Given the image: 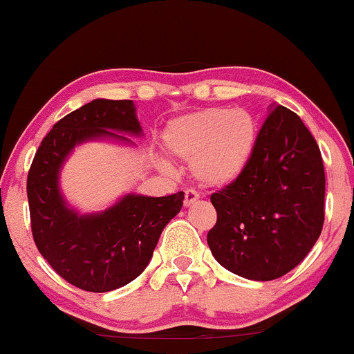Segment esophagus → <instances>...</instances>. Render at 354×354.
Here are the masks:
<instances>
[{
    "instance_id": "1",
    "label": "esophagus",
    "mask_w": 354,
    "mask_h": 354,
    "mask_svg": "<svg viewBox=\"0 0 354 354\" xmlns=\"http://www.w3.org/2000/svg\"><path fill=\"white\" fill-rule=\"evenodd\" d=\"M198 200H200V194H198L196 191H193V189L185 191V206L186 208H188V206H193L194 203H198Z\"/></svg>"
}]
</instances>
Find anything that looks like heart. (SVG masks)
Wrapping results in <instances>:
<instances>
[{"mask_svg": "<svg viewBox=\"0 0 354 354\" xmlns=\"http://www.w3.org/2000/svg\"><path fill=\"white\" fill-rule=\"evenodd\" d=\"M165 149L189 161L191 176L205 188H226L243 176L258 145V123L245 108H205L165 128Z\"/></svg>", "mask_w": 354, "mask_h": 354, "instance_id": "obj_1", "label": "heart"}]
</instances>
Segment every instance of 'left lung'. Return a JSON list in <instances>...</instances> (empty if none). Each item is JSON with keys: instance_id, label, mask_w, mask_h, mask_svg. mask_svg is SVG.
<instances>
[{"instance_id": "8db88e82", "label": "left lung", "mask_w": 354, "mask_h": 354, "mask_svg": "<svg viewBox=\"0 0 354 354\" xmlns=\"http://www.w3.org/2000/svg\"><path fill=\"white\" fill-rule=\"evenodd\" d=\"M324 183L310 129L291 109L271 106L246 171L211 194L218 219L208 246L216 261L253 281L290 273L323 230Z\"/></svg>"}]
</instances>
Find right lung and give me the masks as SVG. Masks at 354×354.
Here are the masks:
<instances>
[{
	"label": "right lung",
	"instance_id": "1",
	"mask_svg": "<svg viewBox=\"0 0 354 354\" xmlns=\"http://www.w3.org/2000/svg\"><path fill=\"white\" fill-rule=\"evenodd\" d=\"M141 136L131 100H93L53 126L28 173L31 231L43 258L73 286L106 293L131 283L151 261L161 231L180 213L185 193L153 198L124 194L100 213L81 214L59 188L64 161L78 145Z\"/></svg>",
	"mask_w": 354,
	"mask_h": 354
}]
</instances>
